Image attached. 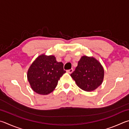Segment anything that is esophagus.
<instances>
[{"instance_id":"1","label":"esophagus","mask_w":129,"mask_h":129,"mask_svg":"<svg viewBox=\"0 0 129 129\" xmlns=\"http://www.w3.org/2000/svg\"><path fill=\"white\" fill-rule=\"evenodd\" d=\"M67 72L68 73H72L73 72V69H69V70H67Z\"/></svg>"}]
</instances>
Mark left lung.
Here are the masks:
<instances>
[{
	"label": "left lung",
	"instance_id": "left-lung-1",
	"mask_svg": "<svg viewBox=\"0 0 129 129\" xmlns=\"http://www.w3.org/2000/svg\"><path fill=\"white\" fill-rule=\"evenodd\" d=\"M104 75L103 68L96 59L83 56L71 76L82 90L91 91L101 85Z\"/></svg>",
	"mask_w": 129,
	"mask_h": 129
}]
</instances>
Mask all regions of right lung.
Listing matches in <instances>:
<instances>
[{
  "instance_id": "right-lung-1",
  "label": "right lung",
  "mask_w": 129,
  "mask_h": 129,
  "mask_svg": "<svg viewBox=\"0 0 129 129\" xmlns=\"http://www.w3.org/2000/svg\"><path fill=\"white\" fill-rule=\"evenodd\" d=\"M64 64L53 55H41L32 63L27 71V79L33 90L41 95L52 92L58 81L66 71Z\"/></svg>"
}]
</instances>
